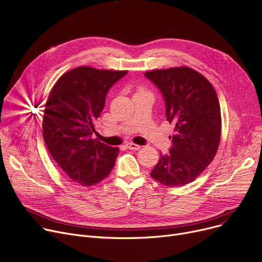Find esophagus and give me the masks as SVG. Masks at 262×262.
Returning a JSON list of instances; mask_svg holds the SVG:
<instances>
[{
  "label": "esophagus",
  "instance_id": "obj_1",
  "mask_svg": "<svg viewBox=\"0 0 262 262\" xmlns=\"http://www.w3.org/2000/svg\"><path fill=\"white\" fill-rule=\"evenodd\" d=\"M126 147L129 148V149H131V150H139V149L141 148L140 145H136V144H134V143H127V144H126Z\"/></svg>",
  "mask_w": 262,
  "mask_h": 262
}]
</instances>
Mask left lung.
I'll return each instance as SVG.
<instances>
[{
    "instance_id": "left-lung-1",
    "label": "left lung",
    "mask_w": 262,
    "mask_h": 262,
    "mask_svg": "<svg viewBox=\"0 0 262 262\" xmlns=\"http://www.w3.org/2000/svg\"><path fill=\"white\" fill-rule=\"evenodd\" d=\"M161 92L165 115L175 124L169 152L160 156L150 176L166 186L194 181L212 162L221 140V107L213 86L189 67L148 71Z\"/></svg>"
}]
</instances>
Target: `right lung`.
<instances>
[{
    "instance_id": "obj_1",
    "label": "right lung",
    "mask_w": 262,
    "mask_h": 262,
    "mask_svg": "<svg viewBox=\"0 0 262 262\" xmlns=\"http://www.w3.org/2000/svg\"><path fill=\"white\" fill-rule=\"evenodd\" d=\"M127 72L74 68L57 80L49 95L42 121L45 143L61 170L82 186L102 181L115 165L119 149L92 138L107 92Z\"/></svg>"
}]
</instances>
